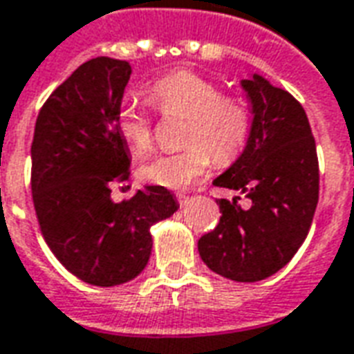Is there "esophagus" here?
Segmentation results:
<instances>
[{
  "instance_id": "esophagus-1",
  "label": "esophagus",
  "mask_w": 354,
  "mask_h": 354,
  "mask_svg": "<svg viewBox=\"0 0 354 354\" xmlns=\"http://www.w3.org/2000/svg\"><path fill=\"white\" fill-rule=\"evenodd\" d=\"M175 198H177V202H179V205H187L188 200H190V196L183 194V192H177V194H175Z\"/></svg>"
}]
</instances>
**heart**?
<instances>
[{"instance_id":"1","label":"heart","mask_w":354,"mask_h":354,"mask_svg":"<svg viewBox=\"0 0 354 354\" xmlns=\"http://www.w3.org/2000/svg\"><path fill=\"white\" fill-rule=\"evenodd\" d=\"M145 95L162 117H185L180 128L185 147L154 156L141 167V175L152 185L171 190L192 187L215 160L228 166L249 143L252 128L249 103L241 95L221 92L213 79L190 69H177L151 82ZM117 128L133 154L143 156L152 149L154 122L138 105H120Z\"/></svg>"}]
</instances>
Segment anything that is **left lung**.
I'll use <instances>...</instances> for the list:
<instances>
[{
	"instance_id": "left-lung-1",
	"label": "left lung",
	"mask_w": 354,
	"mask_h": 354,
	"mask_svg": "<svg viewBox=\"0 0 354 354\" xmlns=\"http://www.w3.org/2000/svg\"><path fill=\"white\" fill-rule=\"evenodd\" d=\"M252 111L249 143L236 164L215 179L251 200H218L221 221L198 241L209 270L254 283L290 262L308 236L319 202V158L308 115L286 90L260 75L243 81Z\"/></svg>"
}]
</instances>
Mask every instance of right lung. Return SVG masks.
I'll use <instances>...</instances> for the list:
<instances>
[{
    "label": "right lung",
    "instance_id": "right-lung-1",
    "mask_svg": "<svg viewBox=\"0 0 354 354\" xmlns=\"http://www.w3.org/2000/svg\"><path fill=\"white\" fill-rule=\"evenodd\" d=\"M131 66L107 56L77 68L43 103L32 141V198L41 234L66 270L95 286L143 272L151 226L177 211L174 194L147 187L115 203L111 183L130 175L117 113Z\"/></svg>",
    "mask_w": 354,
    "mask_h": 354
}]
</instances>
